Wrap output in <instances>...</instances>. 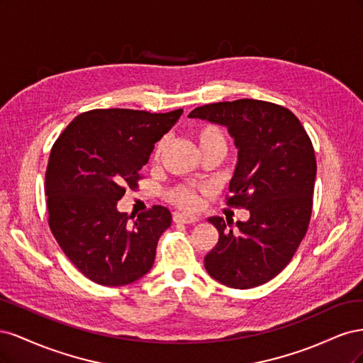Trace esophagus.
Returning <instances> with one entry per match:
<instances>
[{
  "instance_id": "1",
  "label": "esophagus",
  "mask_w": 363,
  "mask_h": 363,
  "mask_svg": "<svg viewBox=\"0 0 363 363\" xmlns=\"http://www.w3.org/2000/svg\"><path fill=\"white\" fill-rule=\"evenodd\" d=\"M174 221L182 224H195L200 221V218L194 213H174Z\"/></svg>"
}]
</instances>
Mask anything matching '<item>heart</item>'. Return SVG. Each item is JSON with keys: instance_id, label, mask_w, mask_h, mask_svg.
I'll list each match as a JSON object with an SVG mask.
<instances>
[{"instance_id": "b5f03b06", "label": "heart", "mask_w": 363, "mask_h": 363, "mask_svg": "<svg viewBox=\"0 0 363 363\" xmlns=\"http://www.w3.org/2000/svg\"><path fill=\"white\" fill-rule=\"evenodd\" d=\"M196 140H199L200 150L207 147H215V145L225 147V139H224L223 131L212 124L203 125L199 131H196ZM164 147H167V139L163 138L157 142V145L155 148L156 160L160 159ZM169 199L183 207H194L196 206V203H199V188H195L192 184L177 186V188L169 192Z\"/></svg>"}]
</instances>
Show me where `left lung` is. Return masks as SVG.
Here are the masks:
<instances>
[{
    "instance_id": "left-lung-1",
    "label": "left lung",
    "mask_w": 363,
    "mask_h": 363,
    "mask_svg": "<svg viewBox=\"0 0 363 363\" xmlns=\"http://www.w3.org/2000/svg\"><path fill=\"white\" fill-rule=\"evenodd\" d=\"M189 118L223 125L235 139L238 163L227 203L250 211L248 221H238L235 230L221 216L208 218L219 239L204 257L206 271L228 288L260 286L288 265L309 227L316 177L312 142L298 118L268 101L206 104Z\"/></svg>"
}]
</instances>
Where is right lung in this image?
I'll return each mask as SVG.
<instances>
[{
	"label": "right lung",
	"mask_w": 363,
	"mask_h": 363,
	"mask_svg": "<svg viewBox=\"0 0 363 363\" xmlns=\"http://www.w3.org/2000/svg\"><path fill=\"white\" fill-rule=\"evenodd\" d=\"M182 113L95 108L74 118L52 145L45 172L50 228L89 280L124 286L152 268L171 212L155 206L130 224L118 201Z\"/></svg>",
	"instance_id": "right-lung-1"
}]
</instances>
